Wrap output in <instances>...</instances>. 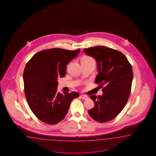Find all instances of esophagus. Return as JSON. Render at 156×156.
<instances>
[{
    "label": "esophagus",
    "instance_id": "esophagus-1",
    "mask_svg": "<svg viewBox=\"0 0 156 156\" xmlns=\"http://www.w3.org/2000/svg\"><path fill=\"white\" fill-rule=\"evenodd\" d=\"M80 97L83 99H88V97L87 95H81Z\"/></svg>",
    "mask_w": 156,
    "mask_h": 156
}]
</instances>
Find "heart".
<instances>
[{"label":"heart","mask_w":156,"mask_h":156,"mask_svg":"<svg viewBox=\"0 0 156 156\" xmlns=\"http://www.w3.org/2000/svg\"><path fill=\"white\" fill-rule=\"evenodd\" d=\"M81 62H90L95 63L94 60L93 58L89 57V56H83L81 59Z\"/></svg>","instance_id":"obj_1"}]
</instances>
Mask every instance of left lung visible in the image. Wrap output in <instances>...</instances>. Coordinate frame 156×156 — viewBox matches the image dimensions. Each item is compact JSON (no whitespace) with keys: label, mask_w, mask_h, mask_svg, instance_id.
<instances>
[{"label":"left lung","mask_w":156,"mask_h":156,"mask_svg":"<svg viewBox=\"0 0 156 156\" xmlns=\"http://www.w3.org/2000/svg\"><path fill=\"white\" fill-rule=\"evenodd\" d=\"M83 52L94 58L98 74L95 82L100 83L103 94L91 95L94 102L88 111L90 117L99 122L116 117L124 108L129 97L132 83V67L122 52L105 46L85 48Z\"/></svg>","instance_id":"1"}]
</instances>
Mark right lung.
<instances>
[{
	"mask_svg": "<svg viewBox=\"0 0 156 156\" xmlns=\"http://www.w3.org/2000/svg\"><path fill=\"white\" fill-rule=\"evenodd\" d=\"M80 51L58 48L43 50L35 54L25 67L26 98L31 111L43 122L54 125L61 121L73 99L80 96L76 91L57 92L58 78L65 76L66 65Z\"/></svg>",
	"mask_w": 156,
	"mask_h": 156,
	"instance_id": "add662e5",
	"label": "right lung"
}]
</instances>
